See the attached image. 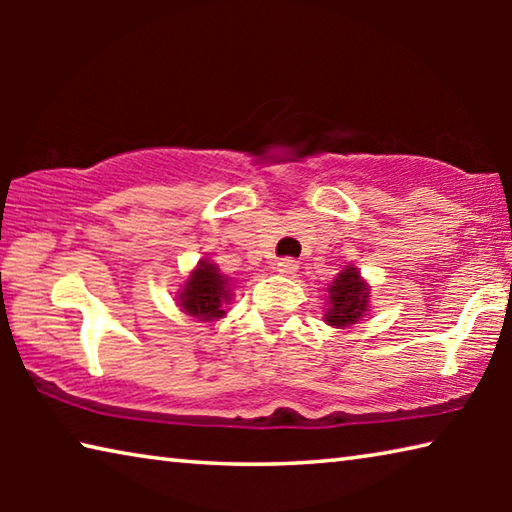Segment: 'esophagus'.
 <instances>
[{
    "instance_id": "obj_1",
    "label": "esophagus",
    "mask_w": 512,
    "mask_h": 512,
    "mask_svg": "<svg viewBox=\"0 0 512 512\" xmlns=\"http://www.w3.org/2000/svg\"><path fill=\"white\" fill-rule=\"evenodd\" d=\"M277 273L284 277H293L298 273V262L296 259H282V262H277Z\"/></svg>"
}]
</instances>
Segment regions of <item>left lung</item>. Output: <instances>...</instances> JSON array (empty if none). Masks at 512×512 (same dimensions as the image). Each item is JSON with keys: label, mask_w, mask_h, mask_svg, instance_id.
<instances>
[{"label": "left lung", "mask_w": 512, "mask_h": 512, "mask_svg": "<svg viewBox=\"0 0 512 512\" xmlns=\"http://www.w3.org/2000/svg\"><path fill=\"white\" fill-rule=\"evenodd\" d=\"M325 305L323 320L336 329H348L370 314V284L357 266L348 264L336 273L327 287Z\"/></svg>", "instance_id": "1"}]
</instances>
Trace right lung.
Segmentation results:
<instances>
[{"mask_svg": "<svg viewBox=\"0 0 512 512\" xmlns=\"http://www.w3.org/2000/svg\"><path fill=\"white\" fill-rule=\"evenodd\" d=\"M232 300V277L223 275L212 259H201L180 291L176 293V305L187 316L201 323H214L225 316V305Z\"/></svg>", "mask_w": 512, "mask_h": 512, "instance_id": "add662e5", "label": "right lung"}]
</instances>
